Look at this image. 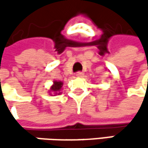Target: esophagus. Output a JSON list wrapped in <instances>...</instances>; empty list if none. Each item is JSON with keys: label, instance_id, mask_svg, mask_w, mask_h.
I'll return each mask as SVG.
<instances>
[{"label": "esophagus", "instance_id": "esophagus-1", "mask_svg": "<svg viewBox=\"0 0 148 148\" xmlns=\"http://www.w3.org/2000/svg\"><path fill=\"white\" fill-rule=\"evenodd\" d=\"M77 77H82L83 75H84V73L83 72H80V71H79V72H77L76 74H75Z\"/></svg>", "mask_w": 148, "mask_h": 148}]
</instances>
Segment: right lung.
Here are the masks:
<instances>
[{"instance_id":"add662e5","label":"right lung","mask_w":148,"mask_h":148,"mask_svg":"<svg viewBox=\"0 0 148 148\" xmlns=\"http://www.w3.org/2000/svg\"><path fill=\"white\" fill-rule=\"evenodd\" d=\"M62 86V81H54V85L51 86V91L52 92H59L61 90ZM56 93H57V92H56Z\"/></svg>"}]
</instances>
